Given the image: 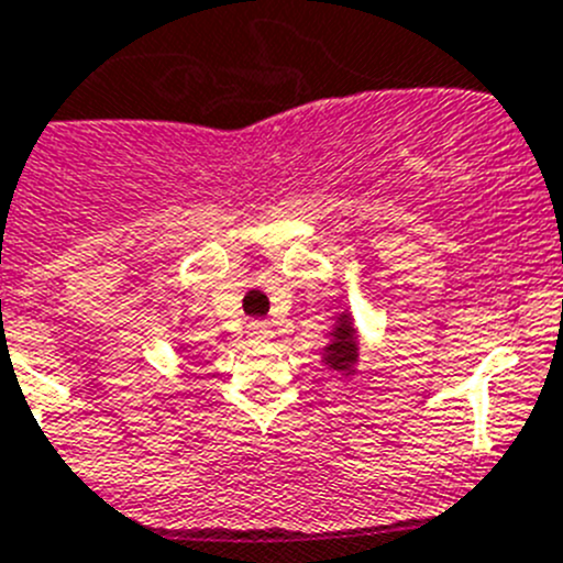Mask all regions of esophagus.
Instances as JSON below:
<instances>
[{"label":"esophagus","instance_id":"1","mask_svg":"<svg viewBox=\"0 0 563 563\" xmlns=\"http://www.w3.org/2000/svg\"><path fill=\"white\" fill-rule=\"evenodd\" d=\"M246 333H250L252 344H263V342H269L275 331H272L269 322H250V331Z\"/></svg>","mask_w":563,"mask_h":563}]
</instances>
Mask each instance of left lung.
Returning <instances> with one entry per match:
<instances>
[{
	"instance_id": "left-lung-1",
	"label": "left lung",
	"mask_w": 563,
	"mask_h": 563,
	"mask_svg": "<svg viewBox=\"0 0 563 563\" xmlns=\"http://www.w3.org/2000/svg\"><path fill=\"white\" fill-rule=\"evenodd\" d=\"M328 336H331V342L322 347V362H325V367L339 373V376H353L358 362V331L353 325L351 313H339Z\"/></svg>"
}]
</instances>
